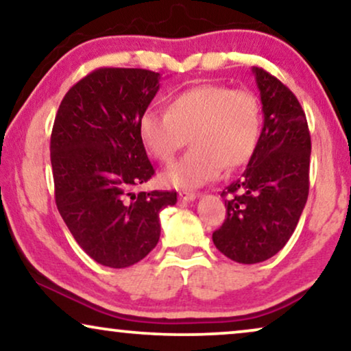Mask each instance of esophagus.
Wrapping results in <instances>:
<instances>
[{
    "label": "esophagus",
    "mask_w": 351,
    "mask_h": 351,
    "mask_svg": "<svg viewBox=\"0 0 351 351\" xmlns=\"http://www.w3.org/2000/svg\"><path fill=\"white\" fill-rule=\"evenodd\" d=\"M179 198H180V201H193V199H196V193H193V191L180 190Z\"/></svg>",
    "instance_id": "1"
}]
</instances>
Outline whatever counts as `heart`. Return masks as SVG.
<instances>
[{"label":"heart","mask_w":351,"mask_h":351,"mask_svg":"<svg viewBox=\"0 0 351 351\" xmlns=\"http://www.w3.org/2000/svg\"><path fill=\"white\" fill-rule=\"evenodd\" d=\"M262 104L252 90L199 84L172 95L167 113L147 110L138 136L147 152L165 165L186 141L191 150L162 172L161 180L177 189H196L220 171H233L251 160L262 132Z\"/></svg>","instance_id":"heart-1"}]
</instances>
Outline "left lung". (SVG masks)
<instances>
[{
  "label": "left lung",
  "mask_w": 351,
  "mask_h": 351,
  "mask_svg": "<svg viewBox=\"0 0 351 351\" xmlns=\"http://www.w3.org/2000/svg\"><path fill=\"white\" fill-rule=\"evenodd\" d=\"M263 128L243 176L222 191L227 215L213 233L215 247L238 263L280 252L294 233L310 189L311 141L305 112L292 90L254 66Z\"/></svg>",
  "instance_id": "8db88e82"
}]
</instances>
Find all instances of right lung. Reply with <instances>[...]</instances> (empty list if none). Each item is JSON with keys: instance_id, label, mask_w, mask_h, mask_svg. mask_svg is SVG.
<instances>
[{"instance_id": "right-lung-1", "label": "right lung", "mask_w": 351, "mask_h": 351, "mask_svg": "<svg viewBox=\"0 0 351 351\" xmlns=\"http://www.w3.org/2000/svg\"><path fill=\"white\" fill-rule=\"evenodd\" d=\"M160 89V73L97 69L73 84L57 110L51 165L57 209L76 243L110 268L131 267L158 244L160 210L172 191H136L155 176L138 119Z\"/></svg>"}]
</instances>
